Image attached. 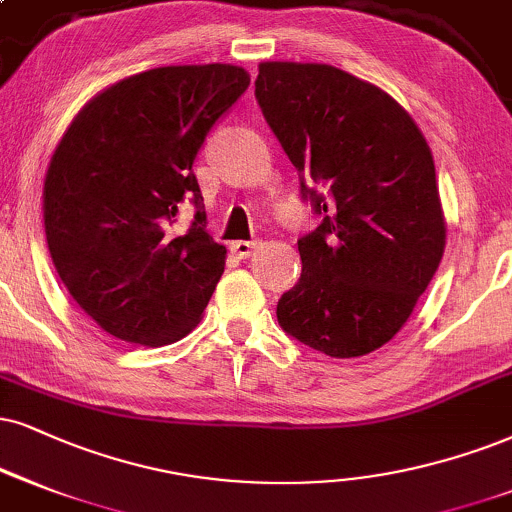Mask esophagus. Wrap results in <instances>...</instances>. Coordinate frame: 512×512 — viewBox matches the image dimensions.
Masks as SVG:
<instances>
[{
    "label": "esophagus",
    "instance_id": "esophagus-1",
    "mask_svg": "<svg viewBox=\"0 0 512 512\" xmlns=\"http://www.w3.org/2000/svg\"><path fill=\"white\" fill-rule=\"evenodd\" d=\"M230 249H232V254L239 256V258H249L251 254H254L256 242H246V239H239V242L230 244Z\"/></svg>",
    "mask_w": 512,
    "mask_h": 512
}]
</instances>
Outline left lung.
Instances as JSON below:
<instances>
[{"mask_svg":"<svg viewBox=\"0 0 512 512\" xmlns=\"http://www.w3.org/2000/svg\"><path fill=\"white\" fill-rule=\"evenodd\" d=\"M256 99L323 216L299 239L304 268L277 323L332 358L365 356L401 330L444 256L432 151L387 92L327 63H261Z\"/></svg>","mask_w":512,"mask_h":512,"instance_id":"left-lung-1","label":"left lung"}]
</instances>
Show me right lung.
Returning <instances> with one entry per match:
<instances>
[{
    "mask_svg": "<svg viewBox=\"0 0 512 512\" xmlns=\"http://www.w3.org/2000/svg\"><path fill=\"white\" fill-rule=\"evenodd\" d=\"M249 87L230 63L163 66L92 99L44 178V232L68 294L123 342L163 346L199 325L225 268L206 232L194 159ZM189 198L185 236L169 232Z\"/></svg>",
    "mask_w": 512,
    "mask_h": 512,
    "instance_id": "1",
    "label": "right lung"
}]
</instances>
